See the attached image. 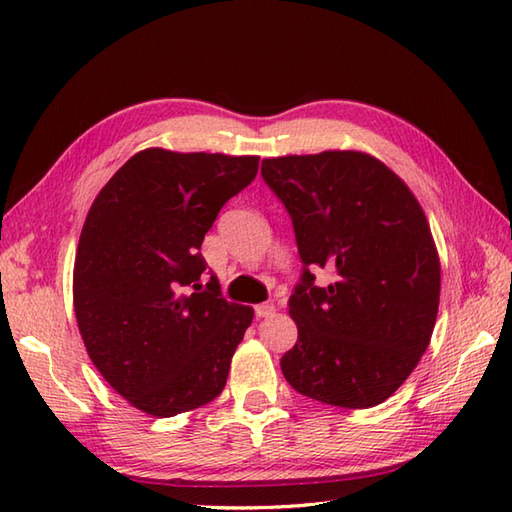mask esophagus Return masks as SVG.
Here are the masks:
<instances>
[{"mask_svg": "<svg viewBox=\"0 0 512 512\" xmlns=\"http://www.w3.org/2000/svg\"><path fill=\"white\" fill-rule=\"evenodd\" d=\"M255 314H257L259 319L273 317V314H275V306H273V303H259V306H255Z\"/></svg>", "mask_w": 512, "mask_h": 512, "instance_id": "1", "label": "esophagus"}]
</instances>
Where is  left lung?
<instances>
[{"instance_id": "obj_1", "label": "left lung", "mask_w": 512, "mask_h": 512, "mask_svg": "<svg viewBox=\"0 0 512 512\" xmlns=\"http://www.w3.org/2000/svg\"><path fill=\"white\" fill-rule=\"evenodd\" d=\"M292 217L301 284L288 301L297 343L281 372L299 394L367 409L387 400L429 347L440 303V257L420 202L363 151L262 162ZM310 267L330 269L325 289Z\"/></svg>"}]
</instances>
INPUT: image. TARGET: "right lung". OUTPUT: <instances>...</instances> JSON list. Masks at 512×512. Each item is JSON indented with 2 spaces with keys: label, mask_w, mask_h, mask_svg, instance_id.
<instances>
[{
  "label": "right lung",
  "mask_w": 512,
  "mask_h": 512,
  "mask_svg": "<svg viewBox=\"0 0 512 512\" xmlns=\"http://www.w3.org/2000/svg\"><path fill=\"white\" fill-rule=\"evenodd\" d=\"M259 156L138 151L96 195L76 246L72 295L101 376L156 418L198 409L226 385L253 308L222 299L202 239L257 176Z\"/></svg>",
  "instance_id": "add662e5"
}]
</instances>
